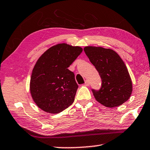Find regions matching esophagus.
I'll use <instances>...</instances> for the list:
<instances>
[{"instance_id": "obj_1", "label": "esophagus", "mask_w": 150, "mask_h": 150, "mask_svg": "<svg viewBox=\"0 0 150 150\" xmlns=\"http://www.w3.org/2000/svg\"><path fill=\"white\" fill-rule=\"evenodd\" d=\"M84 85L85 86H88L90 85V83H89V82H88V80H86V82H85Z\"/></svg>"}]
</instances>
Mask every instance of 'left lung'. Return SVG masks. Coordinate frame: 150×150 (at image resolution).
Segmentation results:
<instances>
[{
	"instance_id": "1",
	"label": "left lung",
	"mask_w": 150,
	"mask_h": 150,
	"mask_svg": "<svg viewBox=\"0 0 150 150\" xmlns=\"http://www.w3.org/2000/svg\"><path fill=\"white\" fill-rule=\"evenodd\" d=\"M84 50L102 79L100 90H92L96 101L108 108L123 104L132 94V82L122 59L110 48L88 46Z\"/></svg>"
}]
</instances>
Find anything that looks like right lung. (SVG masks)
Masks as SVG:
<instances>
[{
  "instance_id": "add662e5",
  "label": "right lung",
  "mask_w": 150,
  "mask_h": 150,
  "mask_svg": "<svg viewBox=\"0 0 150 150\" xmlns=\"http://www.w3.org/2000/svg\"><path fill=\"white\" fill-rule=\"evenodd\" d=\"M82 50L80 46L60 43L48 48L39 57L30 82L32 98L39 108L58 114L72 104L78 86L74 74L68 68Z\"/></svg>"
}]
</instances>
